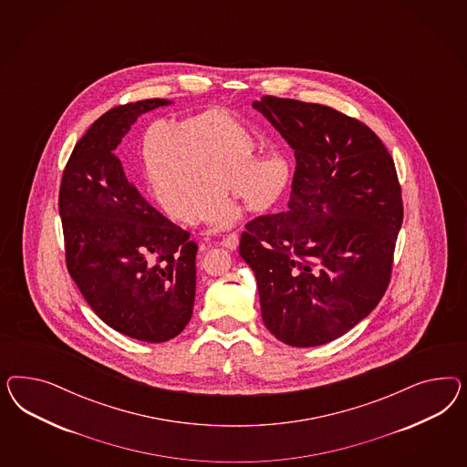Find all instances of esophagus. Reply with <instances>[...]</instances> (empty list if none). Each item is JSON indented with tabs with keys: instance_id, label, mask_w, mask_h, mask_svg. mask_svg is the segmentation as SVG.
<instances>
[{
	"instance_id": "esophagus-1",
	"label": "esophagus",
	"mask_w": 467,
	"mask_h": 467,
	"mask_svg": "<svg viewBox=\"0 0 467 467\" xmlns=\"http://www.w3.org/2000/svg\"><path fill=\"white\" fill-rule=\"evenodd\" d=\"M238 243H240V236L236 234V233H231V234H227L221 241V244L227 248V250H236L238 248Z\"/></svg>"
}]
</instances>
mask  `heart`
<instances>
[{"mask_svg": "<svg viewBox=\"0 0 467 467\" xmlns=\"http://www.w3.org/2000/svg\"><path fill=\"white\" fill-rule=\"evenodd\" d=\"M256 137L236 114L221 108L152 119L139 135V166L149 197L164 215L226 229L238 211L223 197L229 190L246 211L265 213L289 180L279 152L254 157Z\"/></svg>", "mask_w": 467, "mask_h": 467, "instance_id": "b5f03b06", "label": "heart"}]
</instances>
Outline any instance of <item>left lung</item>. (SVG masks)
I'll return each mask as SVG.
<instances>
[{"label": "left lung", "instance_id": "left-lung-1", "mask_svg": "<svg viewBox=\"0 0 467 467\" xmlns=\"http://www.w3.org/2000/svg\"><path fill=\"white\" fill-rule=\"evenodd\" d=\"M170 100L114 106L75 143L57 207L71 279L114 330L145 342L176 337L192 318L197 243L125 176L114 149L140 114Z\"/></svg>", "mask_w": 467, "mask_h": 467}]
</instances>
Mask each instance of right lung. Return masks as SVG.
Here are the masks:
<instances>
[{"label":"right lung","mask_w":467,"mask_h":467,"mask_svg":"<svg viewBox=\"0 0 467 467\" xmlns=\"http://www.w3.org/2000/svg\"><path fill=\"white\" fill-rule=\"evenodd\" d=\"M293 147L289 211L241 233L262 318L279 340L313 348L339 339L380 303L404 207L394 159L363 121L322 104L254 102Z\"/></svg>","instance_id":"add662e5"}]
</instances>
